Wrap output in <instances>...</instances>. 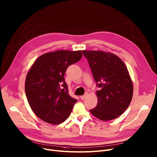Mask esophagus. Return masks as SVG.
<instances>
[{
  "instance_id": "1",
  "label": "esophagus",
  "mask_w": 157,
  "mask_h": 157,
  "mask_svg": "<svg viewBox=\"0 0 157 157\" xmlns=\"http://www.w3.org/2000/svg\"><path fill=\"white\" fill-rule=\"evenodd\" d=\"M88 96V93H87V92H86V93L84 94V95H83V96H80V98H81V99H82V100H84L87 96Z\"/></svg>"
}]
</instances>
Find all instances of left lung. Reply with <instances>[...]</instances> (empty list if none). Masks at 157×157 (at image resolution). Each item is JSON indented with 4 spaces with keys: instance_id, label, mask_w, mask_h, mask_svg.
Here are the masks:
<instances>
[{
    "instance_id": "8db88e82",
    "label": "left lung",
    "mask_w": 157,
    "mask_h": 157,
    "mask_svg": "<svg viewBox=\"0 0 157 157\" xmlns=\"http://www.w3.org/2000/svg\"><path fill=\"white\" fill-rule=\"evenodd\" d=\"M87 59L96 85L97 106L90 112L103 121L117 118L129 106L133 95L132 82L122 60L101 51H82Z\"/></svg>"
}]
</instances>
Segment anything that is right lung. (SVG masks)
Returning a JSON list of instances; mask_svg holds the SVG:
<instances>
[{
	"label": "right lung",
	"instance_id": "add662e5",
	"mask_svg": "<svg viewBox=\"0 0 157 157\" xmlns=\"http://www.w3.org/2000/svg\"><path fill=\"white\" fill-rule=\"evenodd\" d=\"M82 56L81 51L45 53L36 59L28 72L25 86L28 102L44 122L59 124L70 115L77 100L69 95L64 75L67 68Z\"/></svg>",
	"mask_w": 157,
	"mask_h": 157
}]
</instances>
